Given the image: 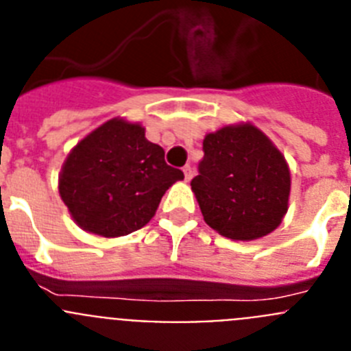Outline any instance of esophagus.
<instances>
[{
    "label": "esophagus",
    "instance_id": "1",
    "mask_svg": "<svg viewBox=\"0 0 351 351\" xmlns=\"http://www.w3.org/2000/svg\"><path fill=\"white\" fill-rule=\"evenodd\" d=\"M182 172H184L186 181H191V178H193V169H191L190 165H186L184 169H182Z\"/></svg>",
    "mask_w": 351,
    "mask_h": 351
}]
</instances>
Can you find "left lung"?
<instances>
[{"instance_id":"1","label":"left lung","mask_w":351,"mask_h":351,"mask_svg":"<svg viewBox=\"0 0 351 351\" xmlns=\"http://www.w3.org/2000/svg\"><path fill=\"white\" fill-rule=\"evenodd\" d=\"M198 170L191 190L204 221L219 235L255 241L281 225L290 200V169L283 153L253 123L207 133Z\"/></svg>"}]
</instances>
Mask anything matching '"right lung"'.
<instances>
[{"label": "right lung", "instance_id": "right-lung-1", "mask_svg": "<svg viewBox=\"0 0 351 351\" xmlns=\"http://www.w3.org/2000/svg\"><path fill=\"white\" fill-rule=\"evenodd\" d=\"M182 179L141 123L112 117L73 145L58 188L82 230L114 239L147 225L165 191Z\"/></svg>", "mask_w": 351, "mask_h": 351}]
</instances>
